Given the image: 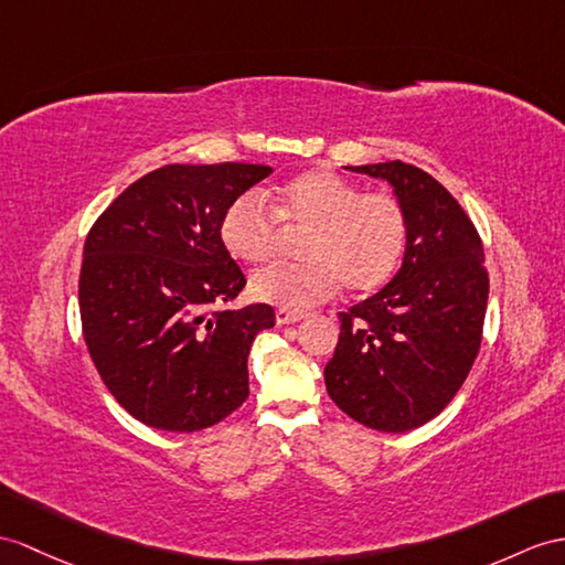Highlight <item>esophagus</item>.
Instances as JSON below:
<instances>
[{"instance_id": "34e87169", "label": "esophagus", "mask_w": 565, "mask_h": 565, "mask_svg": "<svg viewBox=\"0 0 565 565\" xmlns=\"http://www.w3.org/2000/svg\"><path fill=\"white\" fill-rule=\"evenodd\" d=\"M305 311H297V309H285L280 307L278 311H275V321H278V326H285V323H297L305 319Z\"/></svg>"}]
</instances>
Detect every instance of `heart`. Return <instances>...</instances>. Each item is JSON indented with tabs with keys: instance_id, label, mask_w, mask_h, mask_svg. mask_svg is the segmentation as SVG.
I'll return each instance as SVG.
<instances>
[{
	"instance_id": "b5f03b06",
	"label": "heart",
	"mask_w": 565,
	"mask_h": 565,
	"mask_svg": "<svg viewBox=\"0 0 565 565\" xmlns=\"http://www.w3.org/2000/svg\"><path fill=\"white\" fill-rule=\"evenodd\" d=\"M307 230L299 264H270L254 273L249 290L258 301L309 309L333 297L340 285L354 295L381 290L403 264L409 237L405 203L388 191H362L350 179L313 170L290 179L270 205L246 191L227 205L220 239L244 264L268 260L282 227Z\"/></svg>"
}]
</instances>
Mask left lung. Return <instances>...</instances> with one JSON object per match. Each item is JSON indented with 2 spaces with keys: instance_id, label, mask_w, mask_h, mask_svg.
Returning a JSON list of instances; mask_svg holds the SVG:
<instances>
[{
  "instance_id": "left-lung-1",
  "label": "left lung",
  "mask_w": 565,
  "mask_h": 565,
  "mask_svg": "<svg viewBox=\"0 0 565 565\" xmlns=\"http://www.w3.org/2000/svg\"><path fill=\"white\" fill-rule=\"evenodd\" d=\"M348 170L393 184L409 237L395 278L340 311L326 388L354 422L401 434L444 412L477 360L489 299L484 246L470 215L429 172L401 160Z\"/></svg>"
}]
</instances>
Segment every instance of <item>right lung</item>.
Instances as JSON below:
<instances>
[{"label":"right lung","mask_w":565,"mask_h":565,"mask_svg":"<svg viewBox=\"0 0 565 565\" xmlns=\"http://www.w3.org/2000/svg\"><path fill=\"white\" fill-rule=\"evenodd\" d=\"M268 164H164L136 179L95 220L78 275L90 360L139 422L191 434L249 397V356L270 305L223 309L246 285L220 239L227 205Z\"/></svg>","instance_id":"obj_1"}]
</instances>
